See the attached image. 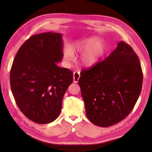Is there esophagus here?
<instances>
[{
    "mask_svg": "<svg viewBox=\"0 0 152 152\" xmlns=\"http://www.w3.org/2000/svg\"><path fill=\"white\" fill-rule=\"evenodd\" d=\"M80 76V72H75L73 73V82H74L75 83H77V82H79Z\"/></svg>",
    "mask_w": 152,
    "mask_h": 152,
    "instance_id": "34e87169",
    "label": "esophagus"
}]
</instances>
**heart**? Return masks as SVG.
<instances>
[{
  "label": "heart",
  "instance_id": "heart-1",
  "mask_svg": "<svg viewBox=\"0 0 152 152\" xmlns=\"http://www.w3.org/2000/svg\"><path fill=\"white\" fill-rule=\"evenodd\" d=\"M82 53L80 63L87 68L95 66L102 58L105 51V44L98 37H91L72 45V49L67 47L65 50V58L70 60L73 57V52Z\"/></svg>",
  "mask_w": 152,
  "mask_h": 152
}]
</instances>
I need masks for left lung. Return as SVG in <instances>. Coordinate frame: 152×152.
Returning <instances> with one entry per match:
<instances>
[{"label": "left lung", "instance_id": "obj_1", "mask_svg": "<svg viewBox=\"0 0 152 152\" xmlns=\"http://www.w3.org/2000/svg\"><path fill=\"white\" fill-rule=\"evenodd\" d=\"M142 84L139 58L121 41L104 61L80 72L79 84L87 118L103 127L121 121L134 108Z\"/></svg>", "mask_w": 152, "mask_h": 152}]
</instances>
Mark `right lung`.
I'll return each instance as SVG.
<instances>
[{
	"instance_id": "1",
	"label": "right lung",
	"mask_w": 152,
	"mask_h": 152,
	"mask_svg": "<svg viewBox=\"0 0 152 152\" xmlns=\"http://www.w3.org/2000/svg\"><path fill=\"white\" fill-rule=\"evenodd\" d=\"M62 34L34 35L18 50L10 73L11 91L21 112L40 124L53 122L60 113L63 96L73 73L56 63L63 58Z\"/></svg>"
}]
</instances>
